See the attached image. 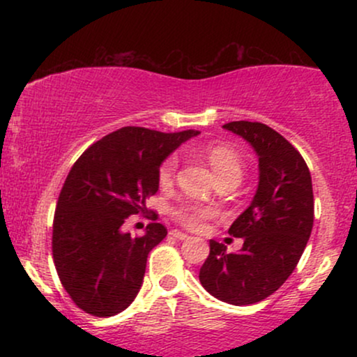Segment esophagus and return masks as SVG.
<instances>
[{"label":"esophagus","mask_w":357,"mask_h":357,"mask_svg":"<svg viewBox=\"0 0 357 357\" xmlns=\"http://www.w3.org/2000/svg\"><path fill=\"white\" fill-rule=\"evenodd\" d=\"M169 235L174 236V238H178V240H188V238H190V235H186V233H183L179 230H173L169 233Z\"/></svg>","instance_id":"esophagus-1"}]
</instances>
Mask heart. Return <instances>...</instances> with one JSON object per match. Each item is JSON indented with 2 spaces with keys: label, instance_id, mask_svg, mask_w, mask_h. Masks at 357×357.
I'll use <instances>...</instances> for the list:
<instances>
[{
  "label": "heart",
  "instance_id": "1",
  "mask_svg": "<svg viewBox=\"0 0 357 357\" xmlns=\"http://www.w3.org/2000/svg\"><path fill=\"white\" fill-rule=\"evenodd\" d=\"M202 154L208 161V165L211 166L213 173L218 178V181H223V179H233V181L236 183L241 181V178H243V162H241L240 155L236 154L231 147L225 144H211L204 147ZM178 155H167L165 161L159 165V183L169 184L173 181L176 176V169H178ZM171 216H173L176 223L188 228V230H202L204 223L215 216V210L198 203L181 202L171 208Z\"/></svg>",
  "mask_w": 357,
  "mask_h": 357
}]
</instances>
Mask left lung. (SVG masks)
<instances>
[{
	"label": "left lung",
	"mask_w": 357,
	"mask_h": 357,
	"mask_svg": "<svg viewBox=\"0 0 357 357\" xmlns=\"http://www.w3.org/2000/svg\"><path fill=\"white\" fill-rule=\"evenodd\" d=\"M250 142L258 155L260 181L250 206L233 221L240 252L210 240L199 282L213 297L233 305L264 301L284 285L301 260L314 225L312 178L301 153L261 122L223 126Z\"/></svg>",
	"instance_id": "1"
}]
</instances>
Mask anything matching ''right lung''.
<instances>
[{"label": "right lung", "instance_id": "right-lung-1", "mask_svg": "<svg viewBox=\"0 0 357 357\" xmlns=\"http://www.w3.org/2000/svg\"><path fill=\"white\" fill-rule=\"evenodd\" d=\"M198 130L159 132L127 126L93 142L72 166L53 216L52 252L56 273L79 309L110 317L136 298L147 255L167 235L149 223L146 235L121 227L146 213L159 188V165Z\"/></svg>", "mask_w": 357, "mask_h": 357}]
</instances>
